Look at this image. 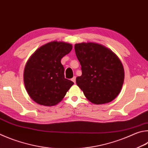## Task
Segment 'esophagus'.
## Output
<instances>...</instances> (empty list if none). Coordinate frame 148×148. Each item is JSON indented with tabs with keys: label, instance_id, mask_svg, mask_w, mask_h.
<instances>
[{
	"label": "esophagus",
	"instance_id": "1",
	"mask_svg": "<svg viewBox=\"0 0 148 148\" xmlns=\"http://www.w3.org/2000/svg\"><path fill=\"white\" fill-rule=\"evenodd\" d=\"M76 76H74V77L72 78V81L74 83H76Z\"/></svg>",
	"mask_w": 148,
	"mask_h": 148
}]
</instances>
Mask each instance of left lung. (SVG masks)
Listing matches in <instances>:
<instances>
[{
    "label": "left lung",
    "instance_id": "left-lung-1",
    "mask_svg": "<svg viewBox=\"0 0 148 148\" xmlns=\"http://www.w3.org/2000/svg\"><path fill=\"white\" fill-rule=\"evenodd\" d=\"M74 49L82 71L76 81L85 97L95 104L113 100L124 79L123 67L119 58L109 48L95 42L77 43Z\"/></svg>",
    "mask_w": 148,
    "mask_h": 148
}]
</instances>
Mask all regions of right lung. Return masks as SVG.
Returning <instances> with one entry per match:
<instances>
[{"mask_svg":"<svg viewBox=\"0 0 148 148\" xmlns=\"http://www.w3.org/2000/svg\"><path fill=\"white\" fill-rule=\"evenodd\" d=\"M71 44L52 41L34 53L26 63L24 82L27 92L36 103L45 106L60 102L74 82L65 77L61 58L71 52Z\"/></svg>","mask_w":148,"mask_h":148,"instance_id":"1","label":"right lung"}]
</instances>
